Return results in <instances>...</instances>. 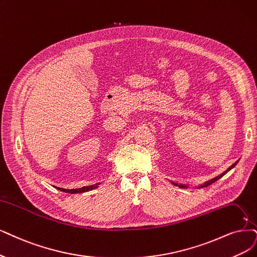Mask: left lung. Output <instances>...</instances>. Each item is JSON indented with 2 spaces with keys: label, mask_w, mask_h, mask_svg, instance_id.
I'll use <instances>...</instances> for the list:
<instances>
[{
  "label": "left lung",
  "mask_w": 257,
  "mask_h": 257,
  "mask_svg": "<svg viewBox=\"0 0 257 257\" xmlns=\"http://www.w3.org/2000/svg\"><path fill=\"white\" fill-rule=\"evenodd\" d=\"M239 161V160H238ZM238 161H236V162L233 164V165H231L229 168H227L226 170H224V172L222 173V174H220L219 176H217V177H215V178H213V179H211V180H208V181H206V182H204V183H202V184H199V185H195V186H193V185H189V184H183V183H177V182H173V181H170V183H172L173 185H175V186H179L180 188H202V187H206V186H208V185H211L212 183H214L215 181H217L218 179H220L221 177H223L227 172H230V170L232 169V168H234L236 165H237V163H238Z\"/></svg>",
  "instance_id": "1"
}]
</instances>
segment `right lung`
Segmentation results:
<instances>
[{
  "mask_svg": "<svg viewBox=\"0 0 257 257\" xmlns=\"http://www.w3.org/2000/svg\"><path fill=\"white\" fill-rule=\"evenodd\" d=\"M101 182L99 183H96L94 185H91V186H84V187H81V188H76V189H70V193L71 194H77V193H84V192H89V191H92V189L94 188H97L98 185H100ZM63 191L65 192V189H63Z\"/></svg>",
  "mask_w": 257,
  "mask_h": 257,
  "instance_id": "obj_1",
  "label": "right lung"
}]
</instances>
